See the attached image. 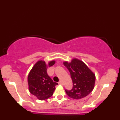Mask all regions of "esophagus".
I'll return each mask as SVG.
<instances>
[{"label":"esophagus","mask_w":120,"mask_h":120,"mask_svg":"<svg viewBox=\"0 0 120 120\" xmlns=\"http://www.w3.org/2000/svg\"><path fill=\"white\" fill-rule=\"evenodd\" d=\"M59 84L60 85H62V86H64V83H63V82L61 81H60L59 82Z\"/></svg>","instance_id":"esophagus-1"}]
</instances>
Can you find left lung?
Returning a JSON list of instances; mask_svg holds the SVG:
<instances>
[{"label":"left lung","mask_w":120,"mask_h":120,"mask_svg":"<svg viewBox=\"0 0 120 120\" xmlns=\"http://www.w3.org/2000/svg\"><path fill=\"white\" fill-rule=\"evenodd\" d=\"M71 75L73 82L71 90H65L68 96L73 99L79 100L86 97L94 88L95 75L82 60L74 58L70 62L64 61Z\"/></svg>","instance_id":"left-lung-1"}]
</instances>
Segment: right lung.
Listing matches in <instances>:
<instances>
[{"instance_id":"right-lung-1","label":"right lung","mask_w":120,"mask_h":120,"mask_svg":"<svg viewBox=\"0 0 120 120\" xmlns=\"http://www.w3.org/2000/svg\"><path fill=\"white\" fill-rule=\"evenodd\" d=\"M55 62V60H51L47 64L43 60H39L32 67L28 75L29 92L39 100H45L51 97L56 86L58 84L54 82L47 73L48 68L52 66Z\"/></svg>"}]
</instances>
